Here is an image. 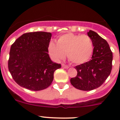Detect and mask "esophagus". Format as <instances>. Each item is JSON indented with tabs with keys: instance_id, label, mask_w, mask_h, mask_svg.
Returning a JSON list of instances; mask_svg holds the SVG:
<instances>
[{
	"instance_id": "obj_1",
	"label": "esophagus",
	"mask_w": 120,
	"mask_h": 120,
	"mask_svg": "<svg viewBox=\"0 0 120 120\" xmlns=\"http://www.w3.org/2000/svg\"><path fill=\"white\" fill-rule=\"evenodd\" d=\"M62 67L63 68H69V66H68V65H65L64 64H62Z\"/></svg>"
}]
</instances>
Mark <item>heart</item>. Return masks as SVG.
<instances>
[{
	"label": "heart",
	"instance_id": "1",
	"mask_svg": "<svg viewBox=\"0 0 120 120\" xmlns=\"http://www.w3.org/2000/svg\"><path fill=\"white\" fill-rule=\"evenodd\" d=\"M56 43L49 45V54L56 61L63 59L67 53L71 62L82 64L90 60L94 50L93 41L87 35L68 33L59 37Z\"/></svg>",
	"mask_w": 120,
	"mask_h": 120
}]
</instances>
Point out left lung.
<instances>
[{"label": "left lung", "instance_id": "8db88e82", "mask_svg": "<svg viewBox=\"0 0 120 120\" xmlns=\"http://www.w3.org/2000/svg\"><path fill=\"white\" fill-rule=\"evenodd\" d=\"M88 35L94 45L91 59L75 67L77 74L70 79L74 87L83 91L100 86L111 74L112 67L113 56L108 42L93 30H90Z\"/></svg>", "mask_w": 120, "mask_h": 120}]
</instances>
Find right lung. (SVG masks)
<instances>
[{"mask_svg":"<svg viewBox=\"0 0 120 120\" xmlns=\"http://www.w3.org/2000/svg\"><path fill=\"white\" fill-rule=\"evenodd\" d=\"M52 34L45 32H27L11 45L8 69L15 82L32 91L47 88L53 80L60 64L51 61L48 47Z\"/></svg>","mask_w":120,"mask_h":120,"instance_id":"1","label":"right lung"}]
</instances>
